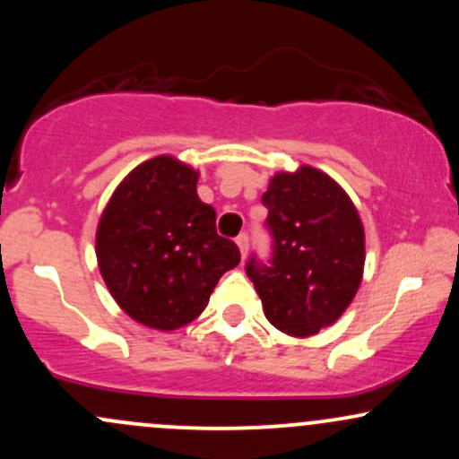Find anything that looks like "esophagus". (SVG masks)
I'll return each instance as SVG.
<instances>
[{"mask_svg": "<svg viewBox=\"0 0 459 459\" xmlns=\"http://www.w3.org/2000/svg\"><path fill=\"white\" fill-rule=\"evenodd\" d=\"M235 244H238L241 256H246V250H248V235H246V233L238 235V239H235Z\"/></svg>", "mask_w": 459, "mask_h": 459, "instance_id": "1", "label": "esophagus"}]
</instances>
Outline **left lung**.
<instances>
[{"label": "left lung", "mask_w": 459, "mask_h": 459, "mask_svg": "<svg viewBox=\"0 0 459 459\" xmlns=\"http://www.w3.org/2000/svg\"><path fill=\"white\" fill-rule=\"evenodd\" d=\"M261 203L274 238L270 265L246 264L264 314L291 337L316 335L352 303L364 276L366 238L344 189L303 165L272 176Z\"/></svg>", "instance_id": "8db88e82"}]
</instances>
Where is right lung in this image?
<instances>
[{
	"label": "right lung",
	"mask_w": 459,
	"mask_h": 459,
	"mask_svg": "<svg viewBox=\"0 0 459 459\" xmlns=\"http://www.w3.org/2000/svg\"><path fill=\"white\" fill-rule=\"evenodd\" d=\"M198 172L160 154L137 165L110 195L95 256L110 296L139 325L174 331L198 318L220 276L239 264L198 198Z\"/></svg>",
	"instance_id": "1"
}]
</instances>
